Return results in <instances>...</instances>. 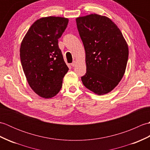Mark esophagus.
<instances>
[{"label": "esophagus", "mask_w": 150, "mask_h": 150, "mask_svg": "<svg viewBox=\"0 0 150 150\" xmlns=\"http://www.w3.org/2000/svg\"><path fill=\"white\" fill-rule=\"evenodd\" d=\"M76 63H77V62H76L75 61H74V62H72V63L71 64V66L72 67H74V66L76 65Z\"/></svg>", "instance_id": "1"}]
</instances>
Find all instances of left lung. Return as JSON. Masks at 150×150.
I'll return each mask as SVG.
<instances>
[{
	"instance_id": "8db88e82",
	"label": "left lung",
	"mask_w": 150,
	"mask_h": 150,
	"mask_svg": "<svg viewBox=\"0 0 150 150\" xmlns=\"http://www.w3.org/2000/svg\"><path fill=\"white\" fill-rule=\"evenodd\" d=\"M86 52L84 86L98 95L115 88L124 76L128 46L119 28L107 17L91 14L76 18Z\"/></svg>"
}]
</instances>
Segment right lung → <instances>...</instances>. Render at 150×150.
Masks as SVG:
<instances>
[{"label":"right lung","instance_id":"1","mask_svg":"<svg viewBox=\"0 0 150 150\" xmlns=\"http://www.w3.org/2000/svg\"><path fill=\"white\" fill-rule=\"evenodd\" d=\"M68 19L47 17L31 25L22 41L20 57L30 86L40 97L49 98L59 93L68 71L58 39L68 26Z\"/></svg>","mask_w":150,"mask_h":150}]
</instances>
